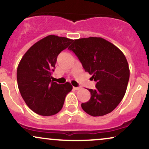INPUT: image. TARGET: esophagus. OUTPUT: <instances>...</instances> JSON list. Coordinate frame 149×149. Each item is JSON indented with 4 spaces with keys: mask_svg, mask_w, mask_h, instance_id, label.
Listing matches in <instances>:
<instances>
[{
    "mask_svg": "<svg viewBox=\"0 0 149 149\" xmlns=\"http://www.w3.org/2000/svg\"><path fill=\"white\" fill-rule=\"evenodd\" d=\"M73 88L75 90H80V87H73Z\"/></svg>",
    "mask_w": 149,
    "mask_h": 149,
    "instance_id": "esophagus-1",
    "label": "esophagus"
}]
</instances>
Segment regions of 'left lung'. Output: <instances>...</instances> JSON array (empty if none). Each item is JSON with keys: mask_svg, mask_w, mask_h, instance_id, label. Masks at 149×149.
Here are the masks:
<instances>
[{"mask_svg": "<svg viewBox=\"0 0 149 149\" xmlns=\"http://www.w3.org/2000/svg\"><path fill=\"white\" fill-rule=\"evenodd\" d=\"M68 49L97 82L95 90L89 89L91 97L81 104L82 109L92 116L113 111L123 98L130 78L129 65L122 51L100 37L76 39Z\"/></svg>", "mask_w": 149, "mask_h": 149, "instance_id": "obj_1", "label": "left lung"}]
</instances>
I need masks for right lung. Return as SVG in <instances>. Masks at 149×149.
<instances>
[{
  "label": "right lung",
  "mask_w": 149,
  "mask_h": 149,
  "mask_svg": "<svg viewBox=\"0 0 149 149\" xmlns=\"http://www.w3.org/2000/svg\"><path fill=\"white\" fill-rule=\"evenodd\" d=\"M73 41L49 35L33 44L19 61L17 70L19 90L26 105L37 114L49 116L57 113L72 90L69 82L61 85L51 80V73L58 54Z\"/></svg>",
  "instance_id": "add662e5"
}]
</instances>
